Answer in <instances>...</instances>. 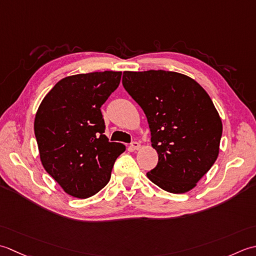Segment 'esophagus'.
I'll return each mask as SVG.
<instances>
[{"label": "esophagus", "mask_w": 256, "mask_h": 256, "mask_svg": "<svg viewBox=\"0 0 256 256\" xmlns=\"http://www.w3.org/2000/svg\"><path fill=\"white\" fill-rule=\"evenodd\" d=\"M130 149H132V151L134 150H139L140 149V144L137 142H132V144H130Z\"/></svg>", "instance_id": "obj_1"}]
</instances>
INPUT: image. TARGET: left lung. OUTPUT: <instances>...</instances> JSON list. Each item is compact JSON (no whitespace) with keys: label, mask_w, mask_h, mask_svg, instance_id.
<instances>
[{"label":"left lung","mask_w":256,"mask_h":256,"mask_svg":"<svg viewBox=\"0 0 256 256\" xmlns=\"http://www.w3.org/2000/svg\"><path fill=\"white\" fill-rule=\"evenodd\" d=\"M122 85L148 119L158 164L147 176L164 191L184 194L218 156L222 122L210 96L184 74L124 72Z\"/></svg>","instance_id":"left-lung-1"}]
</instances>
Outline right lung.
I'll use <instances>...</instances> for the list:
<instances>
[{
  "instance_id": "right-lung-1",
  "label": "right lung",
  "mask_w": 256,
  "mask_h": 256,
  "mask_svg": "<svg viewBox=\"0 0 256 256\" xmlns=\"http://www.w3.org/2000/svg\"><path fill=\"white\" fill-rule=\"evenodd\" d=\"M122 72L65 77L38 109L34 132L42 164L66 194L86 199L105 186L126 147L109 142L100 107L117 90Z\"/></svg>"
}]
</instances>
